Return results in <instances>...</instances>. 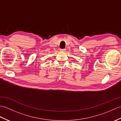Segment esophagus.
Segmentation results:
<instances>
[{"instance_id": "obj_1", "label": "esophagus", "mask_w": 121, "mask_h": 121, "mask_svg": "<svg viewBox=\"0 0 121 121\" xmlns=\"http://www.w3.org/2000/svg\"><path fill=\"white\" fill-rule=\"evenodd\" d=\"M60 51L61 52H65V49H60Z\"/></svg>"}]
</instances>
